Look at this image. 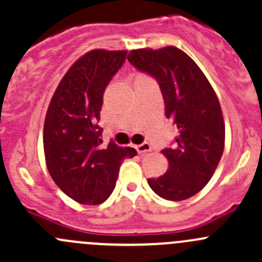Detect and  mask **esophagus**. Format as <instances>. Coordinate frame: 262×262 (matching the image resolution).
Returning a JSON list of instances; mask_svg holds the SVG:
<instances>
[{"label": "esophagus", "mask_w": 262, "mask_h": 262, "mask_svg": "<svg viewBox=\"0 0 262 262\" xmlns=\"http://www.w3.org/2000/svg\"><path fill=\"white\" fill-rule=\"evenodd\" d=\"M136 149L138 150L139 155H144V153L150 152V150H152V147H150L149 143H147V142H144V143L139 144V146H136Z\"/></svg>", "instance_id": "esophagus-1"}]
</instances>
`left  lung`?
Instances as JSON below:
<instances>
[{"instance_id": "1", "label": "left lung", "mask_w": 262, "mask_h": 262, "mask_svg": "<svg viewBox=\"0 0 262 262\" xmlns=\"http://www.w3.org/2000/svg\"><path fill=\"white\" fill-rule=\"evenodd\" d=\"M128 60L157 81L166 118L179 132L172 146L161 150L168 170L148 179V185L166 200L189 199L212 179L223 155L226 133L218 97L196 63L175 47L132 50Z\"/></svg>"}]
</instances>
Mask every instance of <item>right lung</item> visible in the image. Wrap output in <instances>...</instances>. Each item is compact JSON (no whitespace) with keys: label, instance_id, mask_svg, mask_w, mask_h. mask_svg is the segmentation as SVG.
<instances>
[{"label":"right lung","instance_id":"add662e5","mask_svg":"<svg viewBox=\"0 0 262 262\" xmlns=\"http://www.w3.org/2000/svg\"><path fill=\"white\" fill-rule=\"evenodd\" d=\"M126 58L125 50L86 53L58 84L44 123L47 167L60 190L86 205L104 203L115 189L123 158L137 155L110 141L99 126L104 91Z\"/></svg>","mask_w":262,"mask_h":262}]
</instances>
